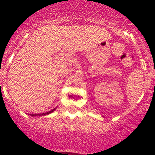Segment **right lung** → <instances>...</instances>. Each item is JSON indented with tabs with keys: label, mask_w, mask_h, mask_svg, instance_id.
<instances>
[{
	"label": "right lung",
	"mask_w": 155,
	"mask_h": 155,
	"mask_svg": "<svg viewBox=\"0 0 155 155\" xmlns=\"http://www.w3.org/2000/svg\"><path fill=\"white\" fill-rule=\"evenodd\" d=\"M54 109H53V110H51V111H50V112H47V113H42V114H36V116H43V115H48V114H50V113H52V112H53V110H54ZM34 116V115H33Z\"/></svg>",
	"instance_id": "1"
}]
</instances>
